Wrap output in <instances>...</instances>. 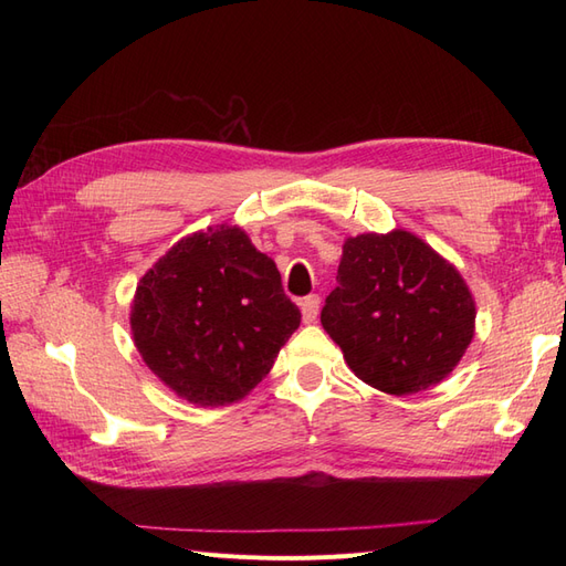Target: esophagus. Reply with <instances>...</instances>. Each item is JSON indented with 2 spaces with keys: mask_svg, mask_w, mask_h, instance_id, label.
<instances>
[{
  "mask_svg": "<svg viewBox=\"0 0 566 566\" xmlns=\"http://www.w3.org/2000/svg\"><path fill=\"white\" fill-rule=\"evenodd\" d=\"M318 304H321L318 295H310V297H304V300L300 302V306H302V321H304V323H314V321H316V316H318Z\"/></svg>",
  "mask_w": 566,
  "mask_h": 566,
  "instance_id": "obj_1",
  "label": "esophagus"
}]
</instances>
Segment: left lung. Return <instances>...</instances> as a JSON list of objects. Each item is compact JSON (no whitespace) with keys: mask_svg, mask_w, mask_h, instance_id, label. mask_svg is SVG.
<instances>
[{"mask_svg":"<svg viewBox=\"0 0 566 566\" xmlns=\"http://www.w3.org/2000/svg\"><path fill=\"white\" fill-rule=\"evenodd\" d=\"M474 316L458 269L397 229L347 238L321 323L358 380L403 397L458 366L474 337Z\"/></svg>","mask_w":566,"mask_h":566,"instance_id":"obj_1","label":"left lung"}]
</instances>
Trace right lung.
<instances>
[{
	"mask_svg": "<svg viewBox=\"0 0 566 566\" xmlns=\"http://www.w3.org/2000/svg\"><path fill=\"white\" fill-rule=\"evenodd\" d=\"M271 256L243 229L186 235L136 285L132 335L146 366L198 406L243 399L300 328Z\"/></svg>",
	"mask_w": 566,
	"mask_h": 566,
	"instance_id": "obj_1",
	"label": "right lung"
}]
</instances>
